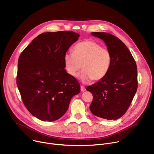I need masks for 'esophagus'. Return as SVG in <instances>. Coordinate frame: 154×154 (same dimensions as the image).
Instances as JSON below:
<instances>
[{
  "label": "esophagus",
  "mask_w": 154,
  "mask_h": 154,
  "mask_svg": "<svg viewBox=\"0 0 154 154\" xmlns=\"http://www.w3.org/2000/svg\"><path fill=\"white\" fill-rule=\"evenodd\" d=\"M80 89H81V91H82V92H84V91H86L85 88L83 86H82V85L80 86Z\"/></svg>",
  "instance_id": "obj_1"
}]
</instances>
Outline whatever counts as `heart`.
<instances>
[{
	"label": "heart",
	"mask_w": 154,
	"mask_h": 154,
	"mask_svg": "<svg viewBox=\"0 0 154 154\" xmlns=\"http://www.w3.org/2000/svg\"><path fill=\"white\" fill-rule=\"evenodd\" d=\"M63 61L66 71L72 77L77 75L82 66L79 79L88 83L93 80L100 81L106 76L111 66L112 54L96 41L86 39L76 44L72 53H66Z\"/></svg>",
	"instance_id": "1"
}]
</instances>
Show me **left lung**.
<instances>
[{"label": "left lung", "mask_w": 154, "mask_h": 154, "mask_svg": "<svg viewBox=\"0 0 154 154\" xmlns=\"http://www.w3.org/2000/svg\"><path fill=\"white\" fill-rule=\"evenodd\" d=\"M102 39L112 54V64L106 76L86 88L93 95L91 113L107 120H116L127 112L137 91V67L125 44L105 32H92Z\"/></svg>", "instance_id": "left-lung-1"}]
</instances>
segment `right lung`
Wrapping results in <instances>:
<instances>
[{
    "label": "right lung",
    "instance_id": "add662e5",
    "mask_svg": "<svg viewBox=\"0 0 154 154\" xmlns=\"http://www.w3.org/2000/svg\"><path fill=\"white\" fill-rule=\"evenodd\" d=\"M79 36L72 31L42 33L19 56L17 88L27 109L41 121L60 119L80 92V84L66 71L63 61Z\"/></svg>",
    "mask_w": 154,
    "mask_h": 154
}]
</instances>
